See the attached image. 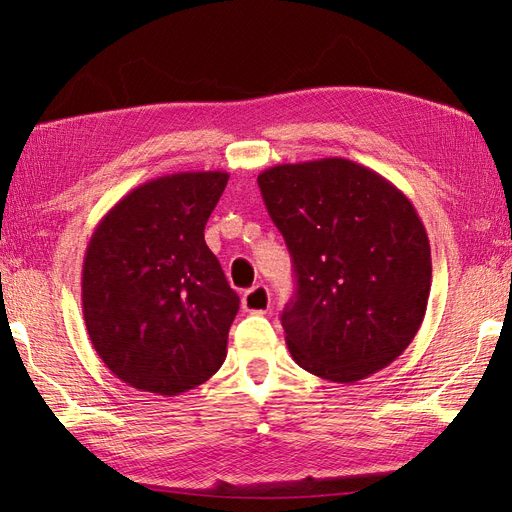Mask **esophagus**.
I'll return each mask as SVG.
<instances>
[{
	"instance_id": "1",
	"label": "esophagus",
	"mask_w": 512,
	"mask_h": 512,
	"mask_svg": "<svg viewBox=\"0 0 512 512\" xmlns=\"http://www.w3.org/2000/svg\"><path fill=\"white\" fill-rule=\"evenodd\" d=\"M241 307L250 314H267L271 307V294H269L267 286L258 284V286L247 290L241 299Z\"/></svg>"
}]
</instances>
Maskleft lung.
Instances as JSON below:
<instances>
[{
    "instance_id": "1",
    "label": "left lung",
    "mask_w": 512,
    "mask_h": 512,
    "mask_svg": "<svg viewBox=\"0 0 512 512\" xmlns=\"http://www.w3.org/2000/svg\"><path fill=\"white\" fill-rule=\"evenodd\" d=\"M258 185L297 277L282 314L294 363L339 384L391 365L421 329L431 288L410 198L346 158L277 164Z\"/></svg>"
}]
</instances>
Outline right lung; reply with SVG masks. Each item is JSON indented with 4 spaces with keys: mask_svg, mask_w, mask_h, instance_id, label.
Segmentation results:
<instances>
[{
    "mask_svg": "<svg viewBox=\"0 0 512 512\" xmlns=\"http://www.w3.org/2000/svg\"><path fill=\"white\" fill-rule=\"evenodd\" d=\"M226 183L222 170L151 179L123 196L89 239L85 327L104 365L132 389L181 395L226 359L239 297L205 243Z\"/></svg>",
    "mask_w": 512,
    "mask_h": 512,
    "instance_id": "1",
    "label": "right lung"
}]
</instances>
